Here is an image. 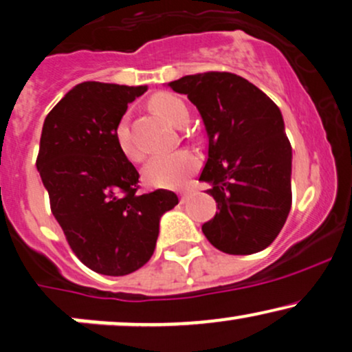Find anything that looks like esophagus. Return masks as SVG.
Listing matches in <instances>:
<instances>
[{
    "label": "esophagus",
    "instance_id": "obj_1",
    "mask_svg": "<svg viewBox=\"0 0 352 352\" xmlns=\"http://www.w3.org/2000/svg\"><path fill=\"white\" fill-rule=\"evenodd\" d=\"M190 194H192V190H184V192H181V194H179V201H181V204H184L186 201H188V199L190 197Z\"/></svg>",
    "mask_w": 352,
    "mask_h": 352
}]
</instances>
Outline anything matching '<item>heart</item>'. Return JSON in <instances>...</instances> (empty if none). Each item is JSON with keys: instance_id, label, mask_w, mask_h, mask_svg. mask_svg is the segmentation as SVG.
I'll use <instances>...</instances> for the list:
<instances>
[{"instance_id": "heart-1", "label": "heart", "mask_w": 352, "mask_h": 352, "mask_svg": "<svg viewBox=\"0 0 352 352\" xmlns=\"http://www.w3.org/2000/svg\"><path fill=\"white\" fill-rule=\"evenodd\" d=\"M150 107L160 117L173 125L188 122V107L184 101L173 93H158L150 98ZM116 142L119 150L129 160H137L140 153L133 146L129 130V117L124 116L116 127ZM201 168V158L190 150H175L151 156L142 169L143 183L158 189H179L188 183Z\"/></svg>"}]
</instances>
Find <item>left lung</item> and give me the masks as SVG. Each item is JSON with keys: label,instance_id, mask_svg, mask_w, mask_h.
<instances>
[{"label": "left lung", "instance_id": "1", "mask_svg": "<svg viewBox=\"0 0 352 352\" xmlns=\"http://www.w3.org/2000/svg\"><path fill=\"white\" fill-rule=\"evenodd\" d=\"M188 94L209 135V158L199 181L219 214L204 235L228 254L267 248L287 220L292 204V146L279 107L245 78L228 72L188 75L168 83Z\"/></svg>", "mask_w": 352, "mask_h": 352}]
</instances>
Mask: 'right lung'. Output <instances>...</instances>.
I'll use <instances>...</instances> for the list:
<instances>
[{
    "label": "right lung",
    "instance_id": "add662e5",
    "mask_svg": "<svg viewBox=\"0 0 352 352\" xmlns=\"http://www.w3.org/2000/svg\"><path fill=\"white\" fill-rule=\"evenodd\" d=\"M146 86L86 81L49 112L37 169L52 214L76 258L104 276H125L148 263L160 219L177 204L171 190L138 196V173L119 150L116 127Z\"/></svg>",
    "mask_w": 352,
    "mask_h": 352
}]
</instances>
